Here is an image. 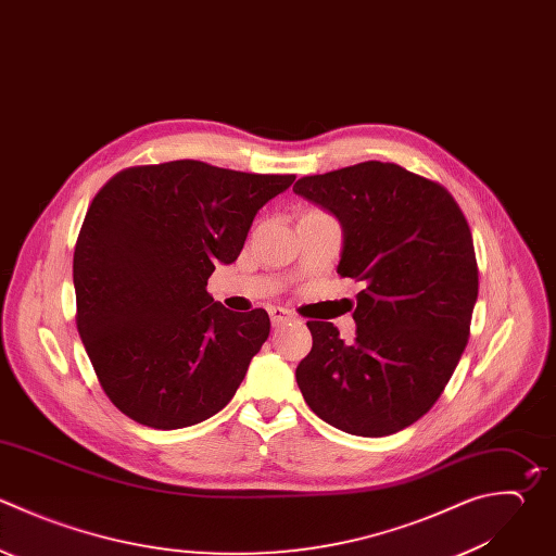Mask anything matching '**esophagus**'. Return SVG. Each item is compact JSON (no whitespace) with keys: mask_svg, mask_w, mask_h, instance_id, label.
<instances>
[{"mask_svg":"<svg viewBox=\"0 0 556 556\" xmlns=\"http://www.w3.org/2000/svg\"><path fill=\"white\" fill-rule=\"evenodd\" d=\"M269 317H271L274 326H280V324L293 319V315L287 308H282V306H269Z\"/></svg>","mask_w":556,"mask_h":556,"instance_id":"obj_1","label":"esophagus"}]
</instances>
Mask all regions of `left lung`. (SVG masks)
I'll return each instance as SVG.
<instances>
[{
  "instance_id": "1",
  "label": "left lung",
  "mask_w": 556,
  "mask_h": 556,
  "mask_svg": "<svg viewBox=\"0 0 556 556\" xmlns=\"http://www.w3.org/2000/svg\"><path fill=\"white\" fill-rule=\"evenodd\" d=\"M293 191L337 217V274L363 282L356 337L308 321L295 380L311 410L358 437H387L430 410L467 345L478 298L469 226L437 182L367 161L306 176Z\"/></svg>"
}]
</instances>
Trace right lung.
<instances>
[{
    "label": "right lung",
    "mask_w": 556,
    "mask_h": 556,
    "mask_svg": "<svg viewBox=\"0 0 556 556\" xmlns=\"http://www.w3.org/2000/svg\"><path fill=\"white\" fill-rule=\"evenodd\" d=\"M293 180L174 161L126 169L96 195L74 254L78 332L124 415L176 430L232 400L271 324L263 308L217 304L206 285Z\"/></svg>",
    "instance_id": "right-lung-1"
}]
</instances>
